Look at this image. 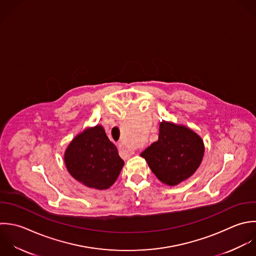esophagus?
I'll use <instances>...</instances> for the list:
<instances>
[{
    "instance_id": "1",
    "label": "esophagus",
    "mask_w": 256,
    "mask_h": 256,
    "mask_svg": "<svg viewBox=\"0 0 256 256\" xmlns=\"http://www.w3.org/2000/svg\"><path fill=\"white\" fill-rule=\"evenodd\" d=\"M118 148L120 152L122 154V158L124 160H126L130 156V148L126 144H124L122 142H118Z\"/></svg>"
}]
</instances>
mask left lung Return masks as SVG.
Masks as SVG:
<instances>
[{
  "label": "left lung",
  "mask_w": 256,
  "mask_h": 256,
  "mask_svg": "<svg viewBox=\"0 0 256 256\" xmlns=\"http://www.w3.org/2000/svg\"><path fill=\"white\" fill-rule=\"evenodd\" d=\"M204 154V140L198 134L164 120L160 124L158 142L140 154L156 176L168 186H176L190 178Z\"/></svg>",
  "instance_id": "8db88e82"
}]
</instances>
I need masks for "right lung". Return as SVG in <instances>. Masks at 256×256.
I'll return each mask as SVG.
<instances>
[{"label":"right lung","instance_id":"1","mask_svg":"<svg viewBox=\"0 0 256 256\" xmlns=\"http://www.w3.org/2000/svg\"><path fill=\"white\" fill-rule=\"evenodd\" d=\"M64 164L74 180L100 190L114 184L124 164L102 126L84 130L70 142Z\"/></svg>","mask_w":256,"mask_h":256}]
</instances>
